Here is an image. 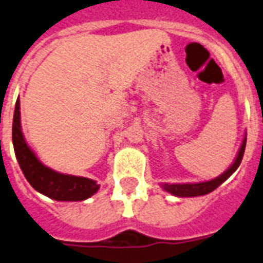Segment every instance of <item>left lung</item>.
<instances>
[{"label":"left lung","instance_id":"8db88e82","mask_svg":"<svg viewBox=\"0 0 263 263\" xmlns=\"http://www.w3.org/2000/svg\"><path fill=\"white\" fill-rule=\"evenodd\" d=\"M245 148H246V136L243 138V142H242V145H240L237 158H235L233 164H231L222 175H219L218 178H215V179L207 180V182L202 183H183V184H167V183H164V184H163V189H164L167 193L173 194V195L175 196H180V198L206 195V194L214 191L217 187H219L224 180L229 179V178L233 175L234 171L239 167L240 162H242Z\"/></svg>","mask_w":263,"mask_h":263}]
</instances>
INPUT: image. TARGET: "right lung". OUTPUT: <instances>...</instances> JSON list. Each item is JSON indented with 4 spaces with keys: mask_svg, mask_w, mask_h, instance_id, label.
Instances as JSON below:
<instances>
[{
    "mask_svg": "<svg viewBox=\"0 0 263 263\" xmlns=\"http://www.w3.org/2000/svg\"><path fill=\"white\" fill-rule=\"evenodd\" d=\"M12 138L15 158L18 160L20 167L23 170L26 180L30 183V186L37 190L39 193L54 200H63V202H77V200L88 199L95 193H98L100 186L95 180L83 178V176L56 173L40 162L24 139L23 131H21V121H20L18 99L15 103L14 116H13Z\"/></svg>",
    "mask_w": 263,
    "mask_h": 263,
    "instance_id": "obj_1",
    "label": "right lung"
}]
</instances>
